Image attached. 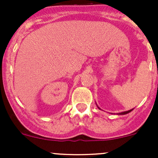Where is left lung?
Masks as SVG:
<instances>
[{"instance_id": "8db88e82", "label": "left lung", "mask_w": 158, "mask_h": 158, "mask_svg": "<svg viewBox=\"0 0 158 158\" xmlns=\"http://www.w3.org/2000/svg\"><path fill=\"white\" fill-rule=\"evenodd\" d=\"M98 109H99V108H98ZM132 110H133V109H131V110H129V111H123V112H121V113H119V114H128V113L131 112V111Z\"/></svg>"}]
</instances>
